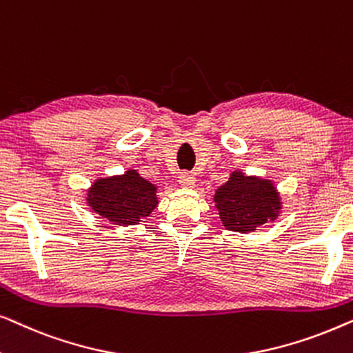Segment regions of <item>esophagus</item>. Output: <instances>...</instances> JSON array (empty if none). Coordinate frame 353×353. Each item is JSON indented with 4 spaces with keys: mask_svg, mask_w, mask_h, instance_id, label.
<instances>
[{
    "mask_svg": "<svg viewBox=\"0 0 353 353\" xmlns=\"http://www.w3.org/2000/svg\"><path fill=\"white\" fill-rule=\"evenodd\" d=\"M178 181H180V185L183 188H194V185H196L194 175H191V173H188V172L180 173V176H178Z\"/></svg>",
    "mask_w": 353,
    "mask_h": 353,
    "instance_id": "obj_1",
    "label": "esophagus"
}]
</instances>
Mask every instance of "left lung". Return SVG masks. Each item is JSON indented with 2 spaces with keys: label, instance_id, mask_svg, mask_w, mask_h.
Returning a JSON list of instances; mask_svg holds the SVG:
<instances>
[{
  "label": "left lung",
  "instance_id": "left-lung-1",
  "mask_svg": "<svg viewBox=\"0 0 353 353\" xmlns=\"http://www.w3.org/2000/svg\"><path fill=\"white\" fill-rule=\"evenodd\" d=\"M214 202L226 230L250 233L274 221L281 210V197L272 180L244 175L236 170L215 191Z\"/></svg>",
  "mask_w": 353,
  "mask_h": 353
}]
</instances>
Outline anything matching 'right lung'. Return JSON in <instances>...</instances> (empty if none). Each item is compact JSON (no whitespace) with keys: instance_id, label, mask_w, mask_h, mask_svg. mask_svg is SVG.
Segmentation results:
<instances>
[{"instance_id":"obj_1","label":"right lung","mask_w":353,"mask_h":353,"mask_svg":"<svg viewBox=\"0 0 353 353\" xmlns=\"http://www.w3.org/2000/svg\"><path fill=\"white\" fill-rule=\"evenodd\" d=\"M86 204L114 225H134L157 207V186L137 170H127L123 175L96 180L88 190Z\"/></svg>"}]
</instances>
